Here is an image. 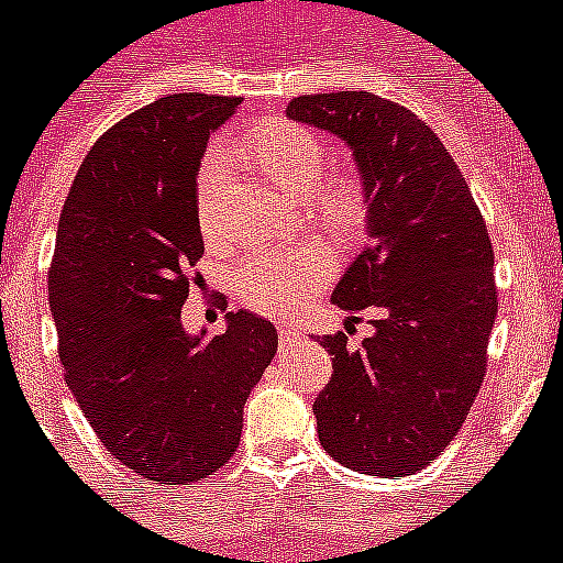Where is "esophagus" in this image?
Returning a JSON list of instances; mask_svg holds the SVG:
<instances>
[{"label":"esophagus","instance_id":"34e87169","mask_svg":"<svg viewBox=\"0 0 563 563\" xmlns=\"http://www.w3.org/2000/svg\"><path fill=\"white\" fill-rule=\"evenodd\" d=\"M277 336H280V345H283V349H291L295 342L302 340L300 331L291 329V325H286V322H280V325H277Z\"/></svg>","mask_w":563,"mask_h":563}]
</instances>
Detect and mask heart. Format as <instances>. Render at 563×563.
<instances>
[{
  "mask_svg": "<svg viewBox=\"0 0 563 563\" xmlns=\"http://www.w3.org/2000/svg\"><path fill=\"white\" fill-rule=\"evenodd\" d=\"M234 153L252 161L283 192L302 198L320 227L336 238H354L368 223V189L363 178L349 169H325V146L311 130L295 121L272 119L249 130ZM227 153L212 146L198 169V221L200 232L212 238L218 229V195L227 178ZM334 252L320 241H302L288 249H268L241 257L234 266V291L246 306L263 314H291L334 277Z\"/></svg>",
  "mask_w": 563,
  "mask_h": 563,
  "instance_id": "1",
  "label": "heart"
}]
</instances>
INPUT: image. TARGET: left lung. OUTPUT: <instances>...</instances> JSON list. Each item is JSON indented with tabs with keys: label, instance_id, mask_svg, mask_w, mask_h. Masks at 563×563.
Returning <instances> with one entry per match:
<instances>
[{
	"label": "left lung",
	"instance_id": "8db88e82",
	"mask_svg": "<svg viewBox=\"0 0 563 563\" xmlns=\"http://www.w3.org/2000/svg\"><path fill=\"white\" fill-rule=\"evenodd\" d=\"M286 115L340 135L368 189L365 249L331 300L374 334L322 336L329 385L314 402L329 456L371 476H410L453 442L487 371L498 311L493 246L467 180L408 107L365 90L291 99Z\"/></svg>",
	"mask_w": 563,
	"mask_h": 563
}]
</instances>
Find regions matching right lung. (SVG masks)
<instances>
[{
	"label": "right lung",
	"instance_id": "1",
	"mask_svg": "<svg viewBox=\"0 0 563 563\" xmlns=\"http://www.w3.org/2000/svg\"><path fill=\"white\" fill-rule=\"evenodd\" d=\"M238 104L175 92L130 112L90 146L58 218L47 297L65 383L107 451L158 485L232 459L277 351L275 325L249 311L214 336L180 325L203 254L200 158Z\"/></svg>",
	"mask_w": 563,
	"mask_h": 563
}]
</instances>
